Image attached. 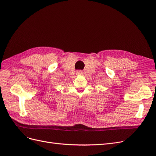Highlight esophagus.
Returning a JSON list of instances; mask_svg holds the SVG:
<instances>
[{"label":"esophagus","mask_w":156,"mask_h":156,"mask_svg":"<svg viewBox=\"0 0 156 156\" xmlns=\"http://www.w3.org/2000/svg\"><path fill=\"white\" fill-rule=\"evenodd\" d=\"M82 71H81V70H78V71H77L76 72V74L77 75H81L82 74Z\"/></svg>","instance_id":"esophagus-1"}]
</instances>
